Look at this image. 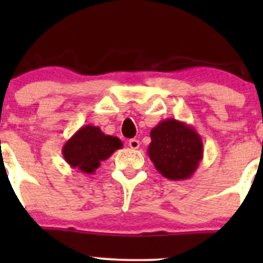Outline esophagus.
I'll list each match as a JSON object with an SVG mask.
<instances>
[{"instance_id":"34e87169","label":"esophagus","mask_w":263,"mask_h":263,"mask_svg":"<svg viewBox=\"0 0 263 263\" xmlns=\"http://www.w3.org/2000/svg\"><path fill=\"white\" fill-rule=\"evenodd\" d=\"M128 146L132 148V150H136V148L140 147V141L136 139H131L128 141Z\"/></svg>"}]
</instances>
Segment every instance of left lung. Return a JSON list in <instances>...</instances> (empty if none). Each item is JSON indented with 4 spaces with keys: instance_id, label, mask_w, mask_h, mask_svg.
I'll list each match as a JSON object with an SVG mask.
<instances>
[{
    "instance_id": "8db88e82",
    "label": "left lung",
    "mask_w": 263,
    "mask_h": 263,
    "mask_svg": "<svg viewBox=\"0 0 263 263\" xmlns=\"http://www.w3.org/2000/svg\"><path fill=\"white\" fill-rule=\"evenodd\" d=\"M150 137L148 158L161 176L184 181L195 174L203 158V144L192 126L166 118L151 129Z\"/></svg>"
}]
</instances>
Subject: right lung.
I'll list each match as a JSON object with an SVG mask.
<instances>
[{
  "mask_svg": "<svg viewBox=\"0 0 263 263\" xmlns=\"http://www.w3.org/2000/svg\"><path fill=\"white\" fill-rule=\"evenodd\" d=\"M122 146L123 144L118 137L103 134L99 127L86 124L66 141L62 154L66 163L72 169L85 174H94L100 163Z\"/></svg>",
  "mask_w": 263,
  "mask_h": 263,
  "instance_id": "right-lung-1",
  "label": "right lung"
}]
</instances>
